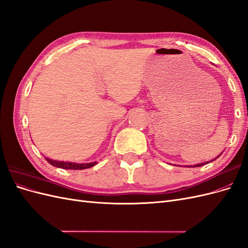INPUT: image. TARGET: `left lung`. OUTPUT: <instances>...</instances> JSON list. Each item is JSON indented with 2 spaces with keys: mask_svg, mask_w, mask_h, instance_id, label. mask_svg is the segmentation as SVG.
I'll list each match as a JSON object with an SVG mask.
<instances>
[{
  "mask_svg": "<svg viewBox=\"0 0 248 248\" xmlns=\"http://www.w3.org/2000/svg\"><path fill=\"white\" fill-rule=\"evenodd\" d=\"M219 156H220V155H219ZM216 158H218V156H217ZM216 158H215V159H216ZM211 161H212V160H211ZM207 163H209V162H206V164H207ZM202 164H205V163H200V164H197V166H193V168H197V167H202Z\"/></svg>",
  "mask_w": 248,
  "mask_h": 248,
  "instance_id": "1",
  "label": "left lung"
}]
</instances>
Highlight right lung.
Masks as SVG:
<instances>
[{"label":"right lung","instance_id":"1","mask_svg":"<svg viewBox=\"0 0 248 248\" xmlns=\"http://www.w3.org/2000/svg\"><path fill=\"white\" fill-rule=\"evenodd\" d=\"M47 162H49L51 166L60 169H65V170H85L94 167L97 162H91V163H74V162H66V161H56L49 158H46Z\"/></svg>","mask_w":248,"mask_h":248}]
</instances>
